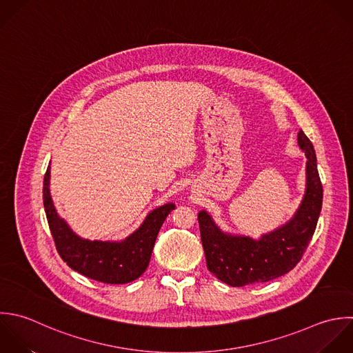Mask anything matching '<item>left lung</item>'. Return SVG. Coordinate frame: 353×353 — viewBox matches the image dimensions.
<instances>
[{
    "mask_svg": "<svg viewBox=\"0 0 353 353\" xmlns=\"http://www.w3.org/2000/svg\"><path fill=\"white\" fill-rule=\"evenodd\" d=\"M299 145L307 157L305 195L294 217L282 227L256 241L223 232L206 210L199 212L206 265L221 282L234 288L270 282L290 272L303 259L316 230L323 187L314 145L303 130L299 132Z\"/></svg>",
    "mask_w": 353,
    "mask_h": 353,
    "instance_id": "8db88e82",
    "label": "left lung"
}]
</instances>
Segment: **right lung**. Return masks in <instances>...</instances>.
<instances>
[{
    "instance_id": "obj_1",
    "label": "right lung",
    "mask_w": 353,
    "mask_h": 353,
    "mask_svg": "<svg viewBox=\"0 0 353 353\" xmlns=\"http://www.w3.org/2000/svg\"><path fill=\"white\" fill-rule=\"evenodd\" d=\"M50 168L43 177V208L57 253L74 271L97 282L123 285L144 274L148 267L158 232L174 209L166 203L152 210L130 236L121 242H101L82 239L67 223L59 217L49 192Z\"/></svg>"
}]
</instances>
